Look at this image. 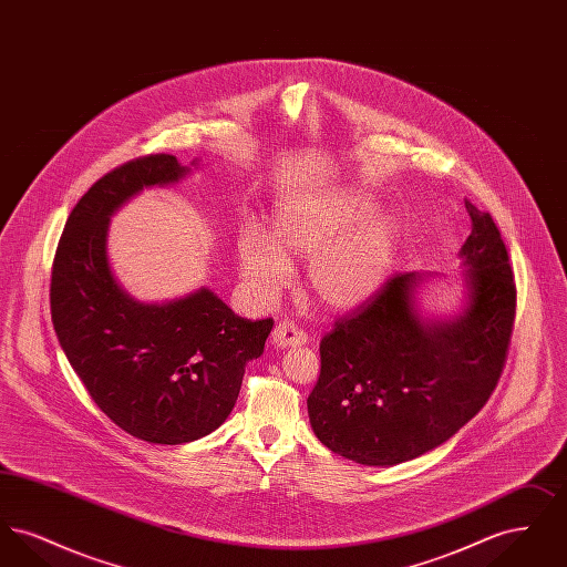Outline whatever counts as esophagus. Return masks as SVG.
I'll list each match as a JSON object with an SVG mask.
<instances>
[{"mask_svg":"<svg viewBox=\"0 0 567 567\" xmlns=\"http://www.w3.org/2000/svg\"><path fill=\"white\" fill-rule=\"evenodd\" d=\"M308 336L303 329H299L291 321H282V323L276 324L274 331H271V342L274 347L278 349H291V347H301L306 344Z\"/></svg>","mask_w":567,"mask_h":567,"instance_id":"esophagus-1","label":"esophagus"}]
</instances>
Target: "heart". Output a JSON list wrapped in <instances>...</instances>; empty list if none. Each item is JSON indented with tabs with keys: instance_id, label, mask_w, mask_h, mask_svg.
<instances>
[{
	"instance_id": "b5f03b06",
	"label": "heart",
	"mask_w": 567,
	"mask_h": 567,
	"mask_svg": "<svg viewBox=\"0 0 567 567\" xmlns=\"http://www.w3.org/2000/svg\"><path fill=\"white\" fill-rule=\"evenodd\" d=\"M374 206L351 195H327L287 204L271 238L246 227L238 238V266L259 297L280 293L291 280L289 261H306V285L331 310H351L386 282L398 255V229L374 218Z\"/></svg>"
}]
</instances>
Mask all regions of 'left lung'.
Wrapping results in <instances>:
<instances>
[{"label": "left lung", "mask_w": 567, "mask_h": 567, "mask_svg": "<svg viewBox=\"0 0 567 567\" xmlns=\"http://www.w3.org/2000/svg\"><path fill=\"white\" fill-rule=\"evenodd\" d=\"M472 234L463 259L465 308L419 315L430 276L395 274L321 340V377L308 395L317 437L361 465H395L446 442L491 398L511 344L516 287L506 244L488 213L465 199Z\"/></svg>", "instance_id": "8db88e82"}]
</instances>
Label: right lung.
Wrapping results in <instances>:
<instances>
[{"mask_svg":"<svg viewBox=\"0 0 567 567\" xmlns=\"http://www.w3.org/2000/svg\"><path fill=\"white\" fill-rule=\"evenodd\" d=\"M187 172L165 153L118 165L82 195L54 252L51 315L61 349L110 421L151 444H185L220 427L274 324L234 315L206 287L142 303L116 282L110 216Z\"/></svg>","mask_w":567,"mask_h":567,"instance_id":"1","label":"right lung"}]
</instances>
